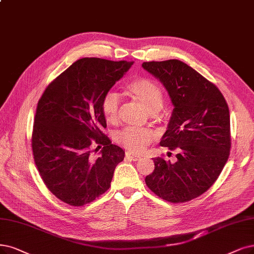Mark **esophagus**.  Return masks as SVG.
Returning <instances> with one entry per match:
<instances>
[{
	"instance_id": "1",
	"label": "esophagus",
	"mask_w": 254,
	"mask_h": 254,
	"mask_svg": "<svg viewBox=\"0 0 254 254\" xmlns=\"http://www.w3.org/2000/svg\"><path fill=\"white\" fill-rule=\"evenodd\" d=\"M126 157H127V159H129V160H133V161H138L139 159L141 158V156L135 155V154H132V153H129V152H127V153H126Z\"/></svg>"
}]
</instances>
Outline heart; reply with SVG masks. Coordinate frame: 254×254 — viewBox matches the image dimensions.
<instances>
[{
  "label": "heart",
  "mask_w": 254,
  "mask_h": 254,
  "mask_svg": "<svg viewBox=\"0 0 254 254\" xmlns=\"http://www.w3.org/2000/svg\"><path fill=\"white\" fill-rule=\"evenodd\" d=\"M125 94L139 102L147 112L156 113L163 106V93L156 82L148 78H135L127 82ZM102 116L110 125H115L119 119V98L114 92H108L100 105ZM155 138L153 130L147 128L126 127L115 135V141L130 153H140Z\"/></svg>",
  "instance_id": "obj_1"
}]
</instances>
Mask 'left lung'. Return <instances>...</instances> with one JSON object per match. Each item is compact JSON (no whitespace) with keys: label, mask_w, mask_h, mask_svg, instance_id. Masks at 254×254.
<instances>
[{"label":"left lung","mask_w":254,"mask_h":254,"mask_svg":"<svg viewBox=\"0 0 254 254\" xmlns=\"http://www.w3.org/2000/svg\"><path fill=\"white\" fill-rule=\"evenodd\" d=\"M142 67L171 97L174 110L160 144L178 151L174 163L153 158L155 170L145 183L167 202L190 201L209 190L228 160V105L215 84L181 61L146 62Z\"/></svg>","instance_id":"8db88e82"}]
</instances>
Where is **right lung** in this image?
<instances>
[{
    "label": "right lung",
    "instance_id": "add662e5",
    "mask_svg": "<svg viewBox=\"0 0 254 254\" xmlns=\"http://www.w3.org/2000/svg\"><path fill=\"white\" fill-rule=\"evenodd\" d=\"M132 64L80 59L46 88L37 102L31 138L34 162L47 189L61 201L82 206L110 189L125 152L101 132L107 122L100 105ZM93 142L104 145L97 158L90 156Z\"/></svg>",
    "mask_w": 254,
    "mask_h": 254
}]
</instances>
